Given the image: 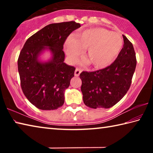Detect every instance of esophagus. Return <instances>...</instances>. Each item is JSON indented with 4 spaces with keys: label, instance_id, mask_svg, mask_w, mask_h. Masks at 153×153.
I'll list each match as a JSON object with an SVG mask.
<instances>
[{
    "label": "esophagus",
    "instance_id": "obj_1",
    "mask_svg": "<svg viewBox=\"0 0 153 153\" xmlns=\"http://www.w3.org/2000/svg\"><path fill=\"white\" fill-rule=\"evenodd\" d=\"M81 72H82L81 69H78V68H76V70H75V73H74L75 76H77V77L79 76Z\"/></svg>",
    "mask_w": 153,
    "mask_h": 153
}]
</instances>
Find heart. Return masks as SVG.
I'll return each mask as SVG.
<instances>
[{
	"label": "heart",
	"instance_id": "obj_1",
	"mask_svg": "<svg viewBox=\"0 0 153 153\" xmlns=\"http://www.w3.org/2000/svg\"><path fill=\"white\" fill-rule=\"evenodd\" d=\"M123 40L120 33L101 27L84 30L67 40L65 49L69 59L76 62L86 49L85 57L96 69H102L111 65L117 57L123 48Z\"/></svg>",
	"mask_w": 153,
	"mask_h": 153
}]
</instances>
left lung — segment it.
Returning <instances> with one entry per match:
<instances>
[{
  "mask_svg": "<svg viewBox=\"0 0 153 153\" xmlns=\"http://www.w3.org/2000/svg\"><path fill=\"white\" fill-rule=\"evenodd\" d=\"M123 47L113 63L106 68L79 75L83 100L92 108H108L120 101L130 87L136 67L132 44L125 36Z\"/></svg>",
  "mask_w": 153,
  "mask_h": 153,
  "instance_id": "8db88e82",
  "label": "left lung"
}]
</instances>
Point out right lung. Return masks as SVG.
I'll return each mask as SVG.
<instances>
[{"label": "right lung", "mask_w": 153, "mask_h": 153, "mask_svg": "<svg viewBox=\"0 0 153 153\" xmlns=\"http://www.w3.org/2000/svg\"><path fill=\"white\" fill-rule=\"evenodd\" d=\"M79 24L68 22L51 24L25 42L18 58L21 86L27 100L39 109L55 110L65 101V91L74 76L75 67L64 63L63 45ZM46 50L51 53L48 61L40 60Z\"/></svg>", "instance_id": "right-lung-1"}]
</instances>
